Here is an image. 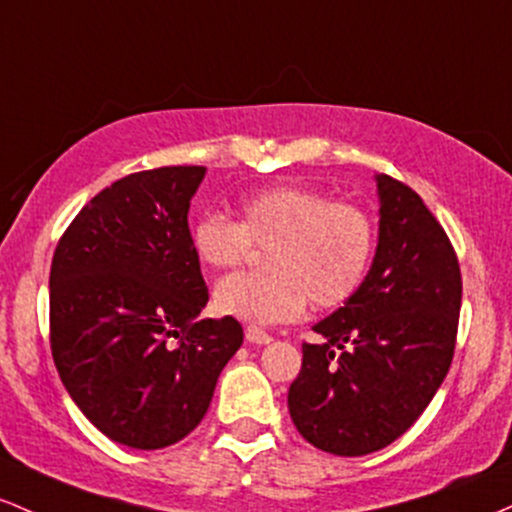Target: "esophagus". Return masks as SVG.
<instances>
[{"instance_id": "34e87169", "label": "esophagus", "mask_w": 512, "mask_h": 512, "mask_svg": "<svg viewBox=\"0 0 512 512\" xmlns=\"http://www.w3.org/2000/svg\"><path fill=\"white\" fill-rule=\"evenodd\" d=\"M246 341L256 343V346H266V343L273 341V336L263 329H258V326H246Z\"/></svg>"}]
</instances>
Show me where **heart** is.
Listing matches in <instances>:
<instances>
[{"mask_svg":"<svg viewBox=\"0 0 512 512\" xmlns=\"http://www.w3.org/2000/svg\"><path fill=\"white\" fill-rule=\"evenodd\" d=\"M237 222L203 215L191 227L193 254L203 266L237 268L251 246L268 249V275H229L215 287L217 314L271 326L297 319L312 300L331 309L363 285L377 244L375 220L365 208L309 186L280 183L246 193Z\"/></svg>","mask_w":512,"mask_h":512,"instance_id":"b5f03b06","label":"heart"}]
</instances>
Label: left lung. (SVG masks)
I'll list each match as a JSON object with an SVG mask.
<instances>
[{
  "mask_svg": "<svg viewBox=\"0 0 512 512\" xmlns=\"http://www.w3.org/2000/svg\"><path fill=\"white\" fill-rule=\"evenodd\" d=\"M377 249L363 285L312 329L287 392L292 423L338 457L382 450L426 411L455 353L462 275L421 195L375 174Z\"/></svg>",
  "mask_w": 512,
  "mask_h": 512,
  "instance_id": "obj_1",
  "label": "left lung"
}]
</instances>
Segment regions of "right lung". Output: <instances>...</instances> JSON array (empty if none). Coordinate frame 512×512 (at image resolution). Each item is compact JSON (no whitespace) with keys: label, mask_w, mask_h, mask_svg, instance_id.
Returning <instances> with one entry per match:
<instances>
[{"label":"right lung","mask_w":512,"mask_h":512,"mask_svg":"<svg viewBox=\"0 0 512 512\" xmlns=\"http://www.w3.org/2000/svg\"><path fill=\"white\" fill-rule=\"evenodd\" d=\"M205 171L162 166L103 188L53 256L50 346L60 380L106 438L135 450L186 438L244 341L237 319H200L208 287L188 210Z\"/></svg>","instance_id":"obj_1"}]
</instances>
